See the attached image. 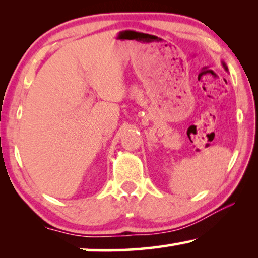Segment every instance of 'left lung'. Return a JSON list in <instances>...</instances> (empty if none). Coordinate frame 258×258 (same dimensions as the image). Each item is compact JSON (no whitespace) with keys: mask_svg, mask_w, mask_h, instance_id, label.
Segmentation results:
<instances>
[{"mask_svg":"<svg viewBox=\"0 0 258 258\" xmlns=\"http://www.w3.org/2000/svg\"><path fill=\"white\" fill-rule=\"evenodd\" d=\"M222 66H223V67H224L225 72H228V67H227V66H225V63H224V62H222Z\"/></svg>","mask_w":258,"mask_h":258,"instance_id":"left-lung-1","label":"left lung"}]
</instances>
